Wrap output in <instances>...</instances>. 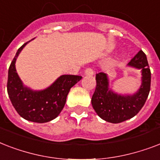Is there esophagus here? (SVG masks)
I'll list each match as a JSON object with an SVG mask.
<instances>
[{"instance_id":"34e87169","label":"esophagus","mask_w":160,"mask_h":160,"mask_svg":"<svg viewBox=\"0 0 160 160\" xmlns=\"http://www.w3.org/2000/svg\"><path fill=\"white\" fill-rule=\"evenodd\" d=\"M85 75H89V76H92V75H94V70H93L91 68H87V69L85 70Z\"/></svg>"}]
</instances>
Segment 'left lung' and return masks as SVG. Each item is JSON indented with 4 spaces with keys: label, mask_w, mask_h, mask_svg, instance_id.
<instances>
[{
    "label": "left lung",
    "mask_w": 160,
    "mask_h": 160,
    "mask_svg": "<svg viewBox=\"0 0 160 160\" xmlns=\"http://www.w3.org/2000/svg\"><path fill=\"white\" fill-rule=\"evenodd\" d=\"M127 66L141 71V85L133 95H121L109 87L107 74H96V88L91 99L92 106L96 114L109 123L118 124L135 116L146 101L151 82V73L146 55L139 51Z\"/></svg>",
    "instance_id": "1"
}]
</instances>
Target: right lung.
Instances as JSON below:
<instances>
[{
    "label": "right lung",
    "instance_id": "1",
    "mask_svg": "<svg viewBox=\"0 0 160 160\" xmlns=\"http://www.w3.org/2000/svg\"><path fill=\"white\" fill-rule=\"evenodd\" d=\"M27 43L18 49L11 63L8 70L7 92L11 104L23 119L36 123H46L60 114L65 106L70 88L82 77L80 75H60L52 85L41 90H34L26 86L16 72V61Z\"/></svg>",
    "mask_w": 160,
    "mask_h": 160
}]
</instances>
